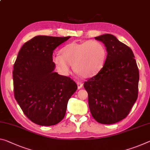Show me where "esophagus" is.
Wrapping results in <instances>:
<instances>
[{"label": "esophagus", "mask_w": 150, "mask_h": 150, "mask_svg": "<svg viewBox=\"0 0 150 150\" xmlns=\"http://www.w3.org/2000/svg\"><path fill=\"white\" fill-rule=\"evenodd\" d=\"M77 85L78 89H80L81 88V87H83V83H82L79 82V81H78V82L77 83Z\"/></svg>", "instance_id": "esophagus-1"}]
</instances>
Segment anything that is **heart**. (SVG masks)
Here are the masks:
<instances>
[{
  "label": "heart",
  "mask_w": 150,
  "mask_h": 150,
  "mask_svg": "<svg viewBox=\"0 0 150 150\" xmlns=\"http://www.w3.org/2000/svg\"><path fill=\"white\" fill-rule=\"evenodd\" d=\"M61 53L53 54L52 60L64 75L70 73L73 64L74 70L83 77H93L101 69L106 58L105 47L96 40L72 42L63 47Z\"/></svg>",
  "instance_id": "b5f03b06"
}]
</instances>
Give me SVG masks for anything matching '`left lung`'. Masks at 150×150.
I'll return each instance as SVG.
<instances>
[{
  "mask_svg": "<svg viewBox=\"0 0 150 150\" xmlns=\"http://www.w3.org/2000/svg\"><path fill=\"white\" fill-rule=\"evenodd\" d=\"M108 52L103 68L85 81L90 111L97 122L113 124L127 117L138 96L139 70L132 50L115 36L95 37Z\"/></svg>",
  "mask_w": 150,
  "mask_h": 150,
  "instance_id": "obj_1",
  "label": "left lung"
}]
</instances>
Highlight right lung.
<instances>
[{
    "mask_svg": "<svg viewBox=\"0 0 150 150\" xmlns=\"http://www.w3.org/2000/svg\"><path fill=\"white\" fill-rule=\"evenodd\" d=\"M70 37H35L23 45L14 64L15 98L25 115L37 125L60 122L77 89L70 77L54 72L52 60L54 50Z\"/></svg>",
    "mask_w": 150,
    "mask_h": 150,
    "instance_id": "right-lung-1",
    "label": "right lung"
}]
</instances>
